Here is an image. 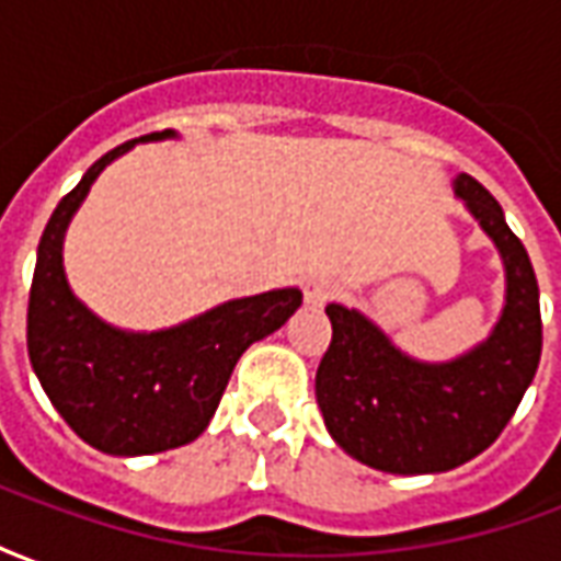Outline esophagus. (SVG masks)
Instances as JSON below:
<instances>
[{
    "instance_id": "esophagus-1",
    "label": "esophagus",
    "mask_w": 561,
    "mask_h": 561,
    "mask_svg": "<svg viewBox=\"0 0 561 561\" xmlns=\"http://www.w3.org/2000/svg\"><path fill=\"white\" fill-rule=\"evenodd\" d=\"M333 291H336V285L324 276H316L304 285V297L309 306H324L333 297Z\"/></svg>"
}]
</instances>
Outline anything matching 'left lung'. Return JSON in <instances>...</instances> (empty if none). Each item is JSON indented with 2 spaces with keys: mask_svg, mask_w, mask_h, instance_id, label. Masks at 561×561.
I'll return each mask as SVG.
<instances>
[{
  "mask_svg": "<svg viewBox=\"0 0 561 561\" xmlns=\"http://www.w3.org/2000/svg\"><path fill=\"white\" fill-rule=\"evenodd\" d=\"M457 195L505 261L507 304L490 340L450 364H417L360 312L328 306L333 340L318 364V409L345 454L390 474L457 469L486 450L541 360V304L526 245L474 176L459 173Z\"/></svg>",
  "mask_w": 561,
  "mask_h": 561,
  "instance_id": "8db88e82",
  "label": "left lung"
}]
</instances>
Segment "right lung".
I'll return each instance as SVG.
<instances>
[{"instance_id": "right-lung-1", "label": "right lung", "mask_w": 561, "mask_h": 561, "mask_svg": "<svg viewBox=\"0 0 561 561\" xmlns=\"http://www.w3.org/2000/svg\"><path fill=\"white\" fill-rule=\"evenodd\" d=\"M171 138L152 131L140 140ZM104 152L47 221L30 288L26 345L54 409L87 445L114 457L159 454L207 430L240 354L279 330L300 306L297 288L243 297L161 333L107 328L68 291L62 233L95 176L116 156Z\"/></svg>"}]
</instances>
